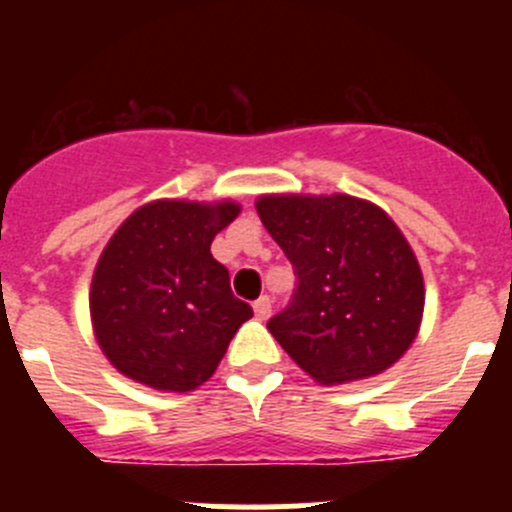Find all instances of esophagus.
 Instances as JSON below:
<instances>
[{"label":"esophagus","instance_id":"1","mask_svg":"<svg viewBox=\"0 0 512 512\" xmlns=\"http://www.w3.org/2000/svg\"><path fill=\"white\" fill-rule=\"evenodd\" d=\"M252 309H255V317L265 322V319L272 314V299L265 294V297H260L255 304H252Z\"/></svg>","mask_w":512,"mask_h":512}]
</instances>
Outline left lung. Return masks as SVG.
Returning a JSON list of instances; mask_svg holds the SVG:
<instances>
[{
    "label": "left lung",
    "instance_id": "1",
    "mask_svg": "<svg viewBox=\"0 0 512 512\" xmlns=\"http://www.w3.org/2000/svg\"><path fill=\"white\" fill-rule=\"evenodd\" d=\"M262 225L292 262V302L267 322L324 386L381 374L414 344L423 275L394 220L352 195H262Z\"/></svg>",
    "mask_w": 512,
    "mask_h": 512
}]
</instances>
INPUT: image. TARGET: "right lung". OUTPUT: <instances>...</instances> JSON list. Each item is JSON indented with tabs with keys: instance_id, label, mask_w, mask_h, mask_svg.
Listing matches in <instances>:
<instances>
[{
	"instance_id": "1",
	"label": "right lung",
	"mask_w": 512,
	"mask_h": 512,
	"mask_svg": "<svg viewBox=\"0 0 512 512\" xmlns=\"http://www.w3.org/2000/svg\"><path fill=\"white\" fill-rule=\"evenodd\" d=\"M240 213L232 200H156L126 220L91 282V322L106 359L158 391H193L218 369L252 317L213 255V237Z\"/></svg>"
}]
</instances>
